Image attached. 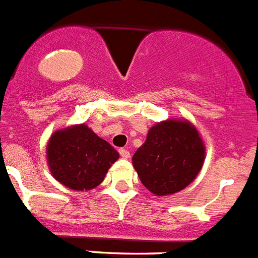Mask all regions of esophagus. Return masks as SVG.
Instances as JSON below:
<instances>
[{
	"label": "esophagus",
	"instance_id": "1",
	"mask_svg": "<svg viewBox=\"0 0 258 258\" xmlns=\"http://www.w3.org/2000/svg\"><path fill=\"white\" fill-rule=\"evenodd\" d=\"M119 154L123 159H128L130 158V151L127 149H119Z\"/></svg>",
	"mask_w": 258,
	"mask_h": 258
}]
</instances>
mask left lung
Returning a JSON list of instances; mask_svg holds the SVG:
<instances>
[{"label":"left lung","instance_id":"obj_1","mask_svg":"<svg viewBox=\"0 0 258 258\" xmlns=\"http://www.w3.org/2000/svg\"><path fill=\"white\" fill-rule=\"evenodd\" d=\"M205 146L187 121L160 122L151 127L132 162L141 183L156 196L186 188L201 170Z\"/></svg>","mask_w":258,"mask_h":258}]
</instances>
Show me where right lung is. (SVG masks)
<instances>
[{
  "label": "right lung",
  "instance_id": "obj_1",
  "mask_svg": "<svg viewBox=\"0 0 258 258\" xmlns=\"http://www.w3.org/2000/svg\"><path fill=\"white\" fill-rule=\"evenodd\" d=\"M118 156L112 145L85 124L54 132L47 146L53 177L75 191H88L102 183Z\"/></svg>",
  "mask_w": 258,
  "mask_h": 258
}]
</instances>
